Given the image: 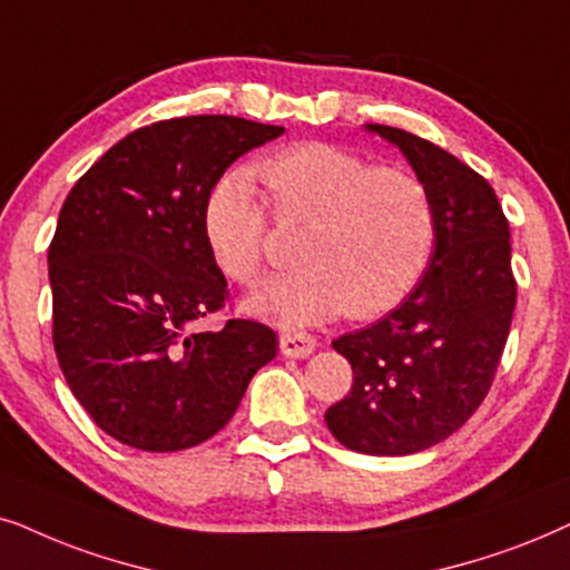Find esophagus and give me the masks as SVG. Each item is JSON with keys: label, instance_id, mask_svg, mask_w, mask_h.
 <instances>
[{"label": "esophagus", "instance_id": "obj_1", "mask_svg": "<svg viewBox=\"0 0 570 570\" xmlns=\"http://www.w3.org/2000/svg\"><path fill=\"white\" fill-rule=\"evenodd\" d=\"M278 346H281V354H284V356H294V360H305V356H309V354L315 352L317 341L309 336V333L292 331V333H281Z\"/></svg>", "mask_w": 570, "mask_h": 570}]
</instances>
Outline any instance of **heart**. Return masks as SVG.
<instances>
[{
  "label": "heart",
  "mask_w": 570,
  "mask_h": 570,
  "mask_svg": "<svg viewBox=\"0 0 570 570\" xmlns=\"http://www.w3.org/2000/svg\"><path fill=\"white\" fill-rule=\"evenodd\" d=\"M278 226H305L299 268L249 297L261 317L297 328L341 313L375 317L420 284L438 242V208L428 181L377 166L333 142H294L255 166ZM203 237L218 268L249 286L268 257L271 218L245 171H229L203 200Z\"/></svg>",
  "instance_id": "b5f03b06"
}]
</instances>
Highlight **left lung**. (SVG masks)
<instances>
[{
    "label": "left lung",
    "mask_w": 570,
    "mask_h": 570,
    "mask_svg": "<svg viewBox=\"0 0 570 570\" xmlns=\"http://www.w3.org/2000/svg\"><path fill=\"white\" fill-rule=\"evenodd\" d=\"M367 130L399 146L428 181L438 242L396 309L333 341L354 383L325 424L356 453L409 456L453 435L495 381L515 307L511 229L495 189L472 166L399 127Z\"/></svg>",
    "instance_id": "obj_1"
}]
</instances>
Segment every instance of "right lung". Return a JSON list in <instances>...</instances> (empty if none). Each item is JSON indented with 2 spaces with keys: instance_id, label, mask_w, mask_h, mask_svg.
<instances>
[{
  "instance_id": "add662e5",
  "label": "right lung",
  "mask_w": 570,
  "mask_h": 570,
  "mask_svg": "<svg viewBox=\"0 0 570 570\" xmlns=\"http://www.w3.org/2000/svg\"><path fill=\"white\" fill-rule=\"evenodd\" d=\"M281 132L229 114L154 121L67 195L49 245L51 336L72 396L119 443L166 453L214 438L276 356V331L263 323L193 325L229 299L203 237V200Z\"/></svg>"
}]
</instances>
